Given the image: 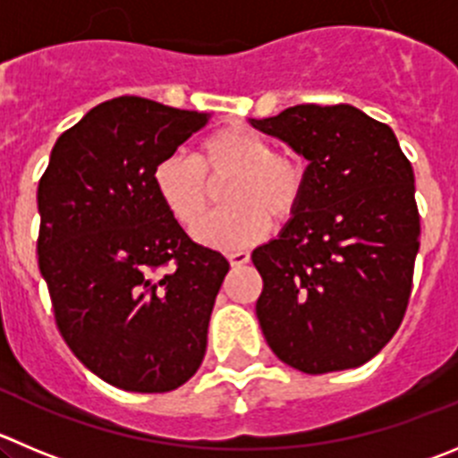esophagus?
<instances>
[{
	"label": "esophagus",
	"mask_w": 458,
	"mask_h": 458,
	"mask_svg": "<svg viewBox=\"0 0 458 458\" xmlns=\"http://www.w3.org/2000/svg\"><path fill=\"white\" fill-rule=\"evenodd\" d=\"M228 262H230V267L239 268V267H243V264L250 262V253L249 250H237V253H230Z\"/></svg>",
	"instance_id": "obj_1"
}]
</instances>
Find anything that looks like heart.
Returning a JSON list of instances; mask_svg holds the SVG:
<instances>
[{
    "instance_id": "heart-1",
    "label": "heart",
    "mask_w": 458,
    "mask_h": 458,
    "mask_svg": "<svg viewBox=\"0 0 458 458\" xmlns=\"http://www.w3.org/2000/svg\"><path fill=\"white\" fill-rule=\"evenodd\" d=\"M231 178L225 199L228 210L199 223L211 198L209 184ZM157 199L182 228L216 250H242L271 233L273 217L296 215L305 194V166L298 157L273 151L271 142L242 123L216 128L199 142L194 160L166 156L153 169Z\"/></svg>"
}]
</instances>
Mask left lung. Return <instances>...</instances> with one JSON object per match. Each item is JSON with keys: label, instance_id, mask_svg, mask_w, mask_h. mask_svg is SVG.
<instances>
[{"label": "left lung", "instance_id": "1", "mask_svg": "<svg viewBox=\"0 0 458 458\" xmlns=\"http://www.w3.org/2000/svg\"><path fill=\"white\" fill-rule=\"evenodd\" d=\"M250 123L310 162L296 215L253 250L264 339L307 375L357 369L391 341L411 296V162L386 123L348 104L293 106Z\"/></svg>", "mask_w": 458, "mask_h": 458}]
</instances>
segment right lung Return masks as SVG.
I'll list each match as a JSON object with an SVG mask.
<instances>
[{
  "instance_id": "obj_1",
  "label": "right lung",
  "mask_w": 458,
  "mask_h": 458,
  "mask_svg": "<svg viewBox=\"0 0 458 458\" xmlns=\"http://www.w3.org/2000/svg\"><path fill=\"white\" fill-rule=\"evenodd\" d=\"M208 122L142 97L104 101L58 138L38 185L55 326L85 369L123 391H174L205 357L230 264L166 212L153 169Z\"/></svg>"
}]
</instances>
